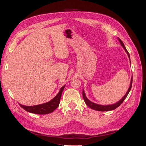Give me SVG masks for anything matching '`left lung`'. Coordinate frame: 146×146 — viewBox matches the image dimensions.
I'll return each mask as SVG.
<instances>
[{"label":"left lung","mask_w":146,"mask_h":146,"mask_svg":"<svg viewBox=\"0 0 146 146\" xmlns=\"http://www.w3.org/2000/svg\"><path fill=\"white\" fill-rule=\"evenodd\" d=\"M118 40L119 41V42L121 43V44L122 46V47L124 48V50H125V51H126V52L127 54V55H128L129 58L130 59L129 54L128 52H127V49L126 48V47H125V46L124 45L123 42H122V40L121 39H119V38H118ZM132 82H133V77H132L131 80V83H130L129 87L128 88V90H127L126 94H125V96L121 99V100L117 102V103H116L115 104H111V105H100V104H96V103H93V102L90 101V100H89V99H88L87 98H86V96L85 95V92H84V90H83V98L84 101H85L86 105H87L88 107H90V108H92V109L95 110H97V111H106L113 110L116 109L117 107H119L120 105H121V104L122 103H123V101H124V99L126 98V97L127 96V95H128L129 91H130V90H131V88Z\"/></svg>","instance_id":"8db88e82"}]
</instances>
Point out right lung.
I'll list each match as a JSON object with an SVG mask.
<instances>
[{"label": "right lung", "instance_id": "obj_1", "mask_svg": "<svg viewBox=\"0 0 146 146\" xmlns=\"http://www.w3.org/2000/svg\"><path fill=\"white\" fill-rule=\"evenodd\" d=\"M65 85L62 86L57 95H56L52 100L47 102V103L31 106H24L22 105V104H19L20 106H21L22 108H24L25 110H26L27 111L30 112V113H32L45 115L52 113V112H53L58 108L59 104H60L61 94H62V92L64 88H65Z\"/></svg>", "mask_w": 146, "mask_h": 146}]
</instances>
